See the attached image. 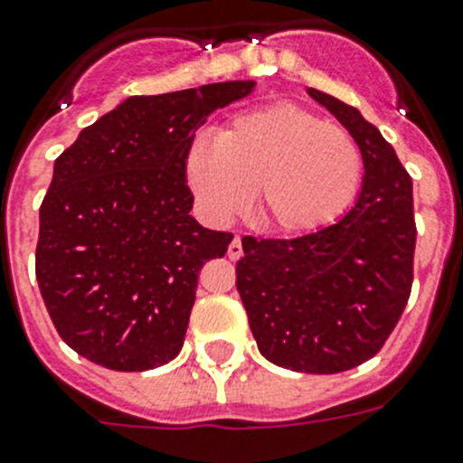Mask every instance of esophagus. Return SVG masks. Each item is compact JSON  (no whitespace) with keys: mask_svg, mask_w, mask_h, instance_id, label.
I'll return each mask as SVG.
<instances>
[{"mask_svg":"<svg viewBox=\"0 0 463 463\" xmlns=\"http://www.w3.org/2000/svg\"><path fill=\"white\" fill-rule=\"evenodd\" d=\"M227 255H229V260H239V257L243 255V243H241V236H236V239L229 243Z\"/></svg>","mask_w":463,"mask_h":463,"instance_id":"1","label":"esophagus"}]
</instances>
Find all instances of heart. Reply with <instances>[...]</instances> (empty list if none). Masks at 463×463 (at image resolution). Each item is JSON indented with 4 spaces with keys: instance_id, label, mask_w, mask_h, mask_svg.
Returning a JSON list of instances; mask_svg holds the SVG:
<instances>
[{
    "instance_id": "b5f03b06",
    "label": "heart",
    "mask_w": 463,
    "mask_h": 463,
    "mask_svg": "<svg viewBox=\"0 0 463 463\" xmlns=\"http://www.w3.org/2000/svg\"><path fill=\"white\" fill-rule=\"evenodd\" d=\"M362 174L353 134L297 104L239 113L220 127L215 146L199 138L185 157L187 185L211 218L243 213L257 190L261 222L285 236L341 218Z\"/></svg>"
}]
</instances>
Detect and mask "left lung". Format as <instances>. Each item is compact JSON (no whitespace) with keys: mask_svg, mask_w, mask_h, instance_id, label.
Here are the masks:
<instances>
[{"mask_svg":"<svg viewBox=\"0 0 463 463\" xmlns=\"http://www.w3.org/2000/svg\"><path fill=\"white\" fill-rule=\"evenodd\" d=\"M308 94L362 150L357 202L297 239H248L236 288L260 353L298 373H341L380 353L412 285V181L378 127L320 90Z\"/></svg>","mask_w":463,"mask_h":463,"instance_id":"obj_1","label":"left lung"}]
</instances>
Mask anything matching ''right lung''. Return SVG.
<instances>
[{
	"instance_id": "right-lung-1",
	"label": "right lung",
	"mask_w": 463,
	"mask_h": 463,
	"mask_svg": "<svg viewBox=\"0 0 463 463\" xmlns=\"http://www.w3.org/2000/svg\"><path fill=\"white\" fill-rule=\"evenodd\" d=\"M255 80L129 97L55 159L39 211L36 280L57 334L110 371L181 353L199 271L234 236L190 215L185 157L213 110Z\"/></svg>"
}]
</instances>
